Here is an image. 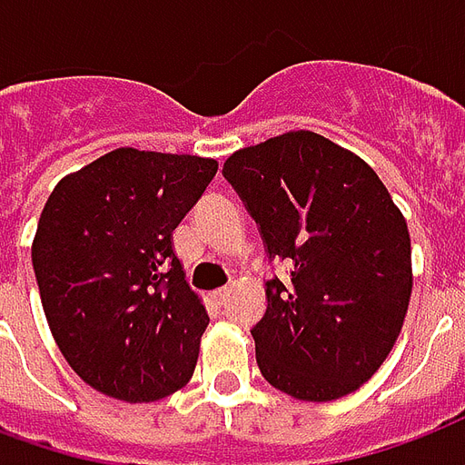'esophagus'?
Here are the masks:
<instances>
[{
    "label": "esophagus",
    "instance_id": "1",
    "mask_svg": "<svg viewBox=\"0 0 465 465\" xmlns=\"http://www.w3.org/2000/svg\"><path fill=\"white\" fill-rule=\"evenodd\" d=\"M228 297H230V290H218V292H213V300L218 307H225L228 304Z\"/></svg>",
    "mask_w": 465,
    "mask_h": 465
}]
</instances>
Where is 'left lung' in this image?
I'll use <instances>...</instances> for the list:
<instances>
[{
  "label": "left lung",
  "mask_w": 465,
  "mask_h": 465,
  "mask_svg": "<svg viewBox=\"0 0 465 465\" xmlns=\"http://www.w3.org/2000/svg\"><path fill=\"white\" fill-rule=\"evenodd\" d=\"M270 262L252 327L257 367L302 401H331L371 379L389 357L411 297V240L367 163L312 131L274 135L223 165Z\"/></svg>",
  "instance_id": "obj_1"
}]
</instances>
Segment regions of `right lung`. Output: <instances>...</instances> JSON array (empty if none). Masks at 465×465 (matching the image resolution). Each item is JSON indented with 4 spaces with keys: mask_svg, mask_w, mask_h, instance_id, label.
Masks as SVG:
<instances>
[{
    "mask_svg": "<svg viewBox=\"0 0 465 465\" xmlns=\"http://www.w3.org/2000/svg\"><path fill=\"white\" fill-rule=\"evenodd\" d=\"M218 163L118 148L46 200L32 245L44 314L69 367L141 404L191 381L208 312L185 282L173 230Z\"/></svg>",
    "mask_w": 465,
    "mask_h": 465,
    "instance_id": "obj_1",
    "label": "right lung"
}]
</instances>
